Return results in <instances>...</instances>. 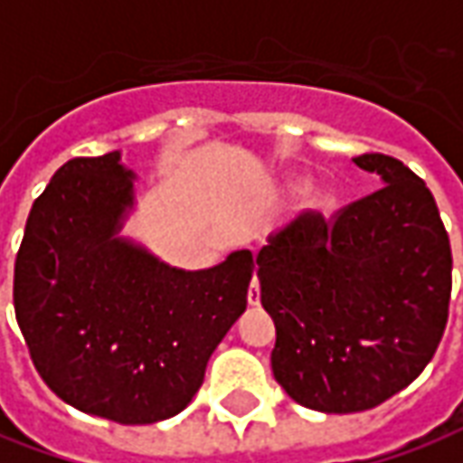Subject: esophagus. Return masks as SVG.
Returning <instances> with one entry per match:
<instances>
[{
    "label": "esophagus",
    "mask_w": 463,
    "mask_h": 463,
    "mask_svg": "<svg viewBox=\"0 0 463 463\" xmlns=\"http://www.w3.org/2000/svg\"><path fill=\"white\" fill-rule=\"evenodd\" d=\"M248 303H250V306H260V283H258V278L250 280V288H248Z\"/></svg>",
    "instance_id": "obj_1"
}]
</instances>
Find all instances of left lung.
Instances as JSON below:
<instances>
[{
    "instance_id": "1",
    "label": "left lung",
    "mask_w": 463,
    "mask_h": 463,
    "mask_svg": "<svg viewBox=\"0 0 463 463\" xmlns=\"http://www.w3.org/2000/svg\"><path fill=\"white\" fill-rule=\"evenodd\" d=\"M383 187L335 218L300 213L255 258L276 323L273 376L323 413L373 409L434 358L449 318L451 245L431 190L389 155H358Z\"/></svg>"
}]
</instances>
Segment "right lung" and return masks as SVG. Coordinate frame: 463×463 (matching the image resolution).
<instances>
[{"instance_id": "1", "label": "right lung", "mask_w": 463, "mask_h": 463, "mask_svg": "<svg viewBox=\"0 0 463 463\" xmlns=\"http://www.w3.org/2000/svg\"><path fill=\"white\" fill-rule=\"evenodd\" d=\"M119 153L64 163L29 210L14 313L34 366L64 403L109 421L185 409L210 355L248 306L253 253L173 268L119 231L135 173Z\"/></svg>"}]
</instances>
